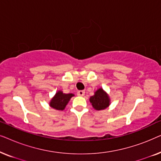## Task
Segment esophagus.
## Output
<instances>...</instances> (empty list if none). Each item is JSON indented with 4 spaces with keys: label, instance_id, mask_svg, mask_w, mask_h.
<instances>
[{
    "label": "esophagus",
    "instance_id": "obj_1",
    "mask_svg": "<svg viewBox=\"0 0 161 161\" xmlns=\"http://www.w3.org/2000/svg\"><path fill=\"white\" fill-rule=\"evenodd\" d=\"M77 94H78V96L83 97V96H84L85 92L83 91V90H80V91H78V93H77Z\"/></svg>",
    "mask_w": 161,
    "mask_h": 161
}]
</instances>
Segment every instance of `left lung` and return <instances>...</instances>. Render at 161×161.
Listing matches in <instances>:
<instances>
[{
  "instance_id": "1",
  "label": "left lung",
  "mask_w": 161,
  "mask_h": 161,
  "mask_svg": "<svg viewBox=\"0 0 161 161\" xmlns=\"http://www.w3.org/2000/svg\"><path fill=\"white\" fill-rule=\"evenodd\" d=\"M89 101L94 108L97 111L104 110L110 105L109 96L102 88L94 92V95L89 98Z\"/></svg>"
}]
</instances>
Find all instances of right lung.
<instances>
[{
	"label": "right lung",
	"mask_w": 161,
	"mask_h": 161,
	"mask_svg": "<svg viewBox=\"0 0 161 161\" xmlns=\"http://www.w3.org/2000/svg\"><path fill=\"white\" fill-rule=\"evenodd\" d=\"M73 96V94H64L61 91L57 92L55 96L50 100V106L58 111H63L67 103H69L70 99Z\"/></svg>",
	"instance_id": "add662e5"
}]
</instances>
